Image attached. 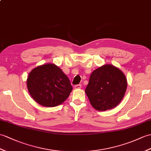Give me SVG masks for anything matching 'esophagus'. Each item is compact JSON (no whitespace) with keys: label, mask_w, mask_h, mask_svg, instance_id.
I'll return each instance as SVG.
<instances>
[{"label":"esophagus","mask_w":151,"mask_h":151,"mask_svg":"<svg viewBox=\"0 0 151 151\" xmlns=\"http://www.w3.org/2000/svg\"><path fill=\"white\" fill-rule=\"evenodd\" d=\"M74 88L76 89H81V88H82V85H81V84H78V85H76V86H75Z\"/></svg>","instance_id":"obj_1"}]
</instances>
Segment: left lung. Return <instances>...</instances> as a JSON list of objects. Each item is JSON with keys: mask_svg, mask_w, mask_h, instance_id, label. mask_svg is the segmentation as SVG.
<instances>
[{"mask_svg": "<svg viewBox=\"0 0 151 151\" xmlns=\"http://www.w3.org/2000/svg\"><path fill=\"white\" fill-rule=\"evenodd\" d=\"M127 87L124 73L113 65L106 64L93 71L85 92L91 106L98 111H104L120 103Z\"/></svg>", "mask_w": 151, "mask_h": 151, "instance_id": "8db88e82", "label": "left lung"}]
</instances>
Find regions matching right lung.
Masks as SVG:
<instances>
[{
	"mask_svg": "<svg viewBox=\"0 0 151 151\" xmlns=\"http://www.w3.org/2000/svg\"><path fill=\"white\" fill-rule=\"evenodd\" d=\"M27 87L33 99L47 107L62 104L73 90L68 77L51 63L35 68L28 75Z\"/></svg>",
	"mask_w": 151,
	"mask_h": 151,
	"instance_id": "add662e5",
	"label": "right lung"
}]
</instances>
